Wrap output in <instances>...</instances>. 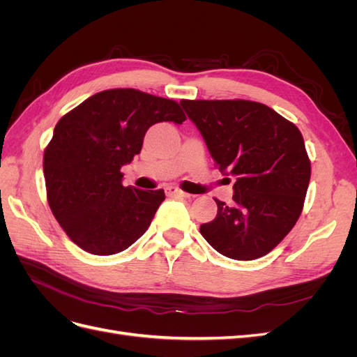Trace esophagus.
Wrapping results in <instances>:
<instances>
[{
  "label": "esophagus",
  "mask_w": 357,
  "mask_h": 357,
  "mask_svg": "<svg viewBox=\"0 0 357 357\" xmlns=\"http://www.w3.org/2000/svg\"><path fill=\"white\" fill-rule=\"evenodd\" d=\"M165 193H167L168 197H177V198H190L189 193H186V192L180 190V189H178V188H176V186H168V188L165 189Z\"/></svg>",
  "instance_id": "obj_1"
}]
</instances>
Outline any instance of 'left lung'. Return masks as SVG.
Segmentation results:
<instances>
[{
  "label": "left lung",
  "mask_w": 357,
  "mask_h": 357,
  "mask_svg": "<svg viewBox=\"0 0 357 357\" xmlns=\"http://www.w3.org/2000/svg\"><path fill=\"white\" fill-rule=\"evenodd\" d=\"M215 167L234 176V202L201 234L220 255L253 261L294 228L307 195L311 164L299 129L268 105L245 100H181Z\"/></svg>",
  "instance_id": "left-lung-1"
}]
</instances>
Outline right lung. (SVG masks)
I'll list each match as a JSON object with an SVG mask.
<instances>
[{
  "mask_svg": "<svg viewBox=\"0 0 357 357\" xmlns=\"http://www.w3.org/2000/svg\"><path fill=\"white\" fill-rule=\"evenodd\" d=\"M180 105L137 89L92 95L62 116L45 150L49 207L84 252H123L152 223L165 193L122 185L121 168L142 152L147 129L183 123Z\"/></svg>",
  "mask_w": 357,
  "mask_h": 357,
  "instance_id": "1",
  "label": "right lung"
}]
</instances>
